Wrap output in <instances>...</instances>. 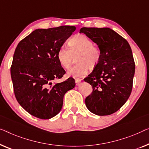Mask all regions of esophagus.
I'll return each mask as SVG.
<instances>
[{"label":"esophagus","mask_w":149,"mask_h":149,"mask_svg":"<svg viewBox=\"0 0 149 149\" xmlns=\"http://www.w3.org/2000/svg\"><path fill=\"white\" fill-rule=\"evenodd\" d=\"M81 81V79L79 78V77H76V78H75V84L77 86L79 85V84H80Z\"/></svg>","instance_id":"esophagus-1"}]
</instances>
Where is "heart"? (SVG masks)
<instances>
[{"label":"heart","mask_w":149,"mask_h":149,"mask_svg":"<svg viewBox=\"0 0 149 149\" xmlns=\"http://www.w3.org/2000/svg\"><path fill=\"white\" fill-rule=\"evenodd\" d=\"M70 49L65 46L61 47L57 52V59L61 65L68 69L75 57L77 63L69 69L68 76L77 77L88 72L89 68H94L99 63L101 53L99 48L86 35H77L69 41Z\"/></svg>","instance_id":"1"}]
</instances>
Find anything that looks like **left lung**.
I'll return each instance as SVG.
<instances>
[{"instance_id": "obj_1", "label": "left lung", "mask_w": 149, "mask_h": 149, "mask_svg": "<svg viewBox=\"0 0 149 149\" xmlns=\"http://www.w3.org/2000/svg\"><path fill=\"white\" fill-rule=\"evenodd\" d=\"M84 33L98 45L99 63L84 81L93 87L85 99L86 107L97 116H109L118 111L130 95L135 63L129 43L109 28H82Z\"/></svg>"}]
</instances>
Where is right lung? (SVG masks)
I'll use <instances>...</instances> for the list:
<instances>
[{"label": "right lung", "mask_w": 149, "mask_h": 149, "mask_svg": "<svg viewBox=\"0 0 149 149\" xmlns=\"http://www.w3.org/2000/svg\"><path fill=\"white\" fill-rule=\"evenodd\" d=\"M75 30V26H70L38 29L17 46L11 67L15 96L33 116L48 119L56 116L61 110L65 94L75 87L73 77L52 83L65 74L57 52Z\"/></svg>", "instance_id": "add662e5"}]
</instances>
